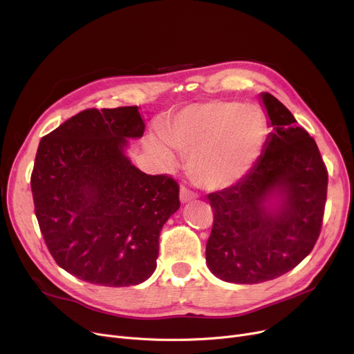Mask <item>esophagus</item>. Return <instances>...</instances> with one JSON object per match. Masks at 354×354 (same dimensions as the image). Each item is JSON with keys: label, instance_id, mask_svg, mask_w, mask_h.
<instances>
[{"label": "esophagus", "instance_id": "34e87169", "mask_svg": "<svg viewBox=\"0 0 354 354\" xmlns=\"http://www.w3.org/2000/svg\"><path fill=\"white\" fill-rule=\"evenodd\" d=\"M179 198H180V203H182V204H187V203H191L192 199H195L196 195H195L194 192H191L188 188L182 187V188H180V195H179Z\"/></svg>", "mask_w": 354, "mask_h": 354}]
</instances>
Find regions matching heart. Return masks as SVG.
Returning <instances> with one entry per match:
<instances>
[{"label": "heart", "mask_w": 354, "mask_h": 354, "mask_svg": "<svg viewBox=\"0 0 354 354\" xmlns=\"http://www.w3.org/2000/svg\"><path fill=\"white\" fill-rule=\"evenodd\" d=\"M150 139L149 149L163 166L175 155L167 145L188 155L187 171L198 188L220 191L234 185L250 172L263 151L268 122L252 104L205 101L187 105Z\"/></svg>", "instance_id": "obj_1"}]
</instances>
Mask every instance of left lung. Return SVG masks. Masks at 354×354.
Returning a JSON list of instances; mask_svg holds the SVG:
<instances>
[{
  "instance_id": "obj_1",
  "label": "left lung",
  "mask_w": 354,
  "mask_h": 354,
  "mask_svg": "<svg viewBox=\"0 0 354 354\" xmlns=\"http://www.w3.org/2000/svg\"><path fill=\"white\" fill-rule=\"evenodd\" d=\"M272 131L250 172L208 195L214 224L205 260L218 279L260 283L294 269L319 236L328 175L315 140L268 92Z\"/></svg>"
}]
</instances>
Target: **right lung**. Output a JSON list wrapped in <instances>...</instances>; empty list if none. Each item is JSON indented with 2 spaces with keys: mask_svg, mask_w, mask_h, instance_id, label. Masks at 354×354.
<instances>
[{
  "mask_svg": "<svg viewBox=\"0 0 354 354\" xmlns=\"http://www.w3.org/2000/svg\"><path fill=\"white\" fill-rule=\"evenodd\" d=\"M143 133L139 106L91 109L39 143L32 192L40 232L56 263L78 279L131 286L156 269L179 187L131 163L130 139Z\"/></svg>",
  "mask_w": 354,
  "mask_h": 354,
  "instance_id": "1",
  "label": "right lung"
}]
</instances>
